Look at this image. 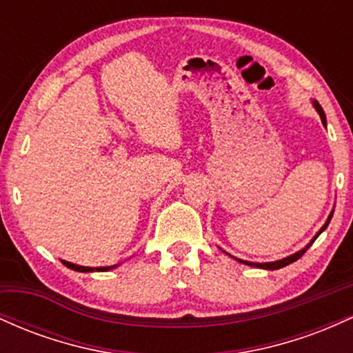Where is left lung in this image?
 <instances>
[{
    "mask_svg": "<svg viewBox=\"0 0 353 353\" xmlns=\"http://www.w3.org/2000/svg\"><path fill=\"white\" fill-rule=\"evenodd\" d=\"M314 108L317 109V112H319V116H320V119H322V123H323V125L327 124V119H325V112H323V109H322V106H320V104L317 103V101H314ZM332 216H334V212H330V216H329V219H327V222L325 224L322 225V229L319 230L317 232V236H315L314 239H312V241L309 242V244H307L305 247H303L302 250H299V252H295V254H292V255H289V257H285V259H282V261H275V262H265V264H259V262H247V261H242V259H236V261H239V262H242V264H245V265H252V267H259V269H267V270H277V269H282V267H285V265H289V264H292V262H295V261H299V259L302 257L303 254H305V250L309 249V247L314 244V241L315 239H317L320 234L323 232V230L327 229V225H329V222H330V219H332Z\"/></svg>",
    "mask_w": 353,
    "mask_h": 353,
    "instance_id": "1",
    "label": "left lung"
}]
</instances>
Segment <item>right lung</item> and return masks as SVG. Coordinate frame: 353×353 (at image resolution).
Returning a JSON list of instances; mask_svg holds the SVG:
<instances>
[{
  "mask_svg": "<svg viewBox=\"0 0 353 353\" xmlns=\"http://www.w3.org/2000/svg\"><path fill=\"white\" fill-rule=\"evenodd\" d=\"M64 265L68 267V269H72V270H78V272H94V270H98V272H106V270H111L114 269L116 265L112 267H83V265H76V264H71V262H66V261H61Z\"/></svg>",
  "mask_w": 353,
  "mask_h": 353,
  "instance_id": "obj_1",
  "label": "right lung"
}]
</instances>
